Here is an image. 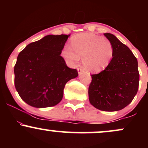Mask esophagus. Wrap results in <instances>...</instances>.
<instances>
[{"instance_id": "esophagus-1", "label": "esophagus", "mask_w": 148, "mask_h": 148, "mask_svg": "<svg viewBox=\"0 0 148 148\" xmlns=\"http://www.w3.org/2000/svg\"><path fill=\"white\" fill-rule=\"evenodd\" d=\"M77 70H78V73H79V74H81L83 72H84V69L82 68V67H80V68H78Z\"/></svg>"}]
</instances>
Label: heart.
<instances>
[{"instance_id":"heart-1","label":"heart","mask_w":148,"mask_h":148,"mask_svg":"<svg viewBox=\"0 0 148 148\" xmlns=\"http://www.w3.org/2000/svg\"><path fill=\"white\" fill-rule=\"evenodd\" d=\"M71 48L62 49V56L71 65L79 62L80 57L88 71L99 72L111 62L113 55V45L108 39L92 33H81L72 38Z\"/></svg>"}]
</instances>
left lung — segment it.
<instances>
[{"instance_id": "left-lung-1", "label": "left lung", "mask_w": 148, "mask_h": 148, "mask_svg": "<svg viewBox=\"0 0 148 148\" xmlns=\"http://www.w3.org/2000/svg\"><path fill=\"white\" fill-rule=\"evenodd\" d=\"M113 47V58L99 74H92L90 102L103 111H117L132 102L139 85L138 61L128 47L115 35L104 33Z\"/></svg>"}]
</instances>
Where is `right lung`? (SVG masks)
<instances>
[{"label":"right lung","instance_id":"obj_1","mask_svg":"<svg viewBox=\"0 0 148 148\" xmlns=\"http://www.w3.org/2000/svg\"><path fill=\"white\" fill-rule=\"evenodd\" d=\"M67 35H49L32 42L18 54L14 85L21 98L36 108L53 106L62 100L65 84L78 76L60 56Z\"/></svg>","mask_w":148,"mask_h":148}]
</instances>
